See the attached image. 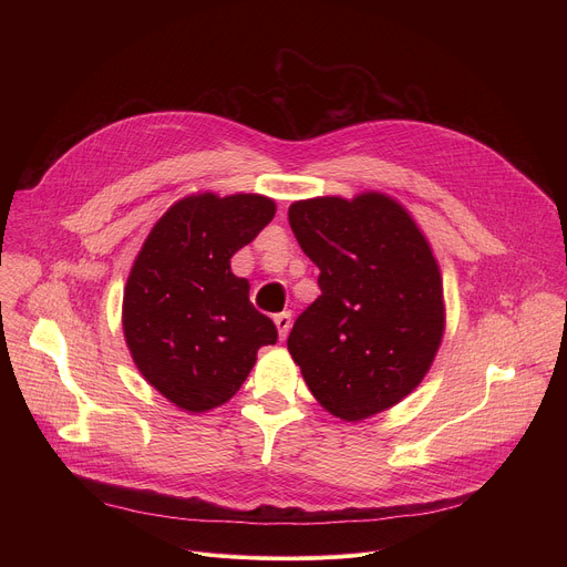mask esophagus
Segmentation results:
<instances>
[{
	"label": "esophagus",
	"instance_id": "obj_1",
	"mask_svg": "<svg viewBox=\"0 0 567 567\" xmlns=\"http://www.w3.org/2000/svg\"><path fill=\"white\" fill-rule=\"evenodd\" d=\"M274 322H276V328H278L280 339H285V337L289 334V330H291V313H289V311L276 313V316H274Z\"/></svg>",
	"mask_w": 567,
	"mask_h": 567
}]
</instances>
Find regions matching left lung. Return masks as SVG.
<instances>
[{"label":"left lung","instance_id":"obj_1","mask_svg":"<svg viewBox=\"0 0 567 567\" xmlns=\"http://www.w3.org/2000/svg\"><path fill=\"white\" fill-rule=\"evenodd\" d=\"M320 296L287 339L311 394L359 422L411 394L444 332L442 278L422 230L396 202L365 193L289 206Z\"/></svg>","mask_w":567,"mask_h":567}]
</instances>
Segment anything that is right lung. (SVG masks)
Returning a JSON list of instances; mask_svg holds the SVG:
<instances>
[{"mask_svg": "<svg viewBox=\"0 0 567 567\" xmlns=\"http://www.w3.org/2000/svg\"><path fill=\"white\" fill-rule=\"evenodd\" d=\"M262 195L213 193L177 202L150 230L127 278L123 330L141 374L175 406L204 413L228 401L274 320L249 300L230 258L274 219Z\"/></svg>", "mask_w": 567, "mask_h": 567, "instance_id": "right-lung-1", "label": "right lung"}]
</instances>
